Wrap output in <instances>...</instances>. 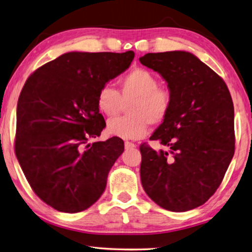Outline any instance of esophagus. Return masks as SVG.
Segmentation results:
<instances>
[{
  "label": "esophagus",
  "instance_id": "esophagus-1",
  "mask_svg": "<svg viewBox=\"0 0 252 252\" xmlns=\"http://www.w3.org/2000/svg\"><path fill=\"white\" fill-rule=\"evenodd\" d=\"M125 146H126V150H129V149H134L136 145L134 143H132V142L126 141V142H125Z\"/></svg>",
  "mask_w": 252,
  "mask_h": 252
}]
</instances>
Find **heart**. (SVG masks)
Returning <instances> with one entry per match:
<instances>
[{"instance_id": "heart-1", "label": "heart", "mask_w": 252, "mask_h": 252, "mask_svg": "<svg viewBox=\"0 0 252 252\" xmlns=\"http://www.w3.org/2000/svg\"><path fill=\"white\" fill-rule=\"evenodd\" d=\"M118 91L103 86L97 94V107L108 118L118 116L125 103L129 117L110 120L109 133L122 140H138L146 135L151 125H159L167 117L173 102L172 91L158 86L155 75L144 68H135L118 80Z\"/></svg>"}]
</instances>
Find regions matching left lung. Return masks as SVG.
Instances as JSON below:
<instances>
[{
    "mask_svg": "<svg viewBox=\"0 0 252 252\" xmlns=\"http://www.w3.org/2000/svg\"><path fill=\"white\" fill-rule=\"evenodd\" d=\"M140 62L158 72L173 94L170 112L150 138L170 151L141 144L142 186L162 208L187 212L212 197L234 157L231 95L225 81L191 53H149Z\"/></svg>",
    "mask_w": 252,
    "mask_h": 252,
    "instance_id": "left-lung-1",
    "label": "left lung"
}]
</instances>
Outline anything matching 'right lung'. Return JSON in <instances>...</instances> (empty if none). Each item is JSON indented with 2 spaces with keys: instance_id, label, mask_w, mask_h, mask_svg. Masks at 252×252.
Returning a JSON list of instances; mask_svg holds the SVG:
<instances>
[{
  "instance_id": "right-lung-1",
  "label": "right lung",
  "mask_w": 252,
  "mask_h": 252,
  "mask_svg": "<svg viewBox=\"0 0 252 252\" xmlns=\"http://www.w3.org/2000/svg\"><path fill=\"white\" fill-rule=\"evenodd\" d=\"M133 58L132 50L67 53L36 69L23 87L15 154L34 193L58 212H82L106 189L125 142L113 136L88 144L106 126L97 94Z\"/></svg>"
}]
</instances>
